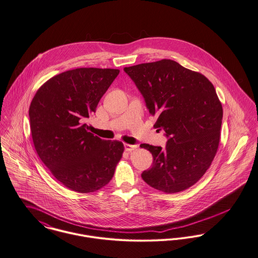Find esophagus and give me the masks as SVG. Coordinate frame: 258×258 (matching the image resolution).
Here are the masks:
<instances>
[{"label":"esophagus","mask_w":258,"mask_h":258,"mask_svg":"<svg viewBox=\"0 0 258 258\" xmlns=\"http://www.w3.org/2000/svg\"><path fill=\"white\" fill-rule=\"evenodd\" d=\"M124 148H125V150H126L127 152H132V151L136 150V149L138 148V146H137V145H130V144H125V145H124Z\"/></svg>","instance_id":"esophagus-1"}]
</instances>
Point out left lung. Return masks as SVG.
<instances>
[{
	"label": "left lung",
	"mask_w": 258,
	"mask_h": 258,
	"mask_svg": "<svg viewBox=\"0 0 258 258\" xmlns=\"http://www.w3.org/2000/svg\"><path fill=\"white\" fill-rule=\"evenodd\" d=\"M143 95L154 125L168 138L165 148L142 144L153 155L143 180L164 193L194 185L216 156L223 107L211 82L169 59L125 67Z\"/></svg>",
	"instance_id": "obj_1"
}]
</instances>
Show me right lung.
Here are the masks:
<instances>
[{
    "label": "right lung",
    "instance_id": "obj_1",
    "mask_svg": "<svg viewBox=\"0 0 258 258\" xmlns=\"http://www.w3.org/2000/svg\"><path fill=\"white\" fill-rule=\"evenodd\" d=\"M119 74L117 69L78 68L43 84L29 106L36 153L53 176L80 193L94 192L113 177L124 146L89 132L86 120Z\"/></svg>",
    "mask_w": 258,
    "mask_h": 258
}]
</instances>
